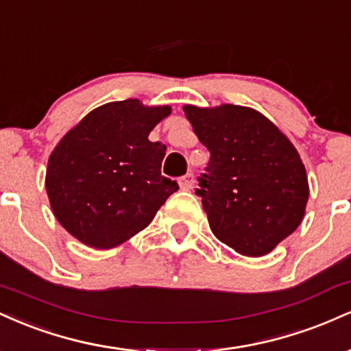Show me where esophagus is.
<instances>
[{
    "label": "esophagus",
    "mask_w": 351,
    "mask_h": 351,
    "mask_svg": "<svg viewBox=\"0 0 351 351\" xmlns=\"http://www.w3.org/2000/svg\"><path fill=\"white\" fill-rule=\"evenodd\" d=\"M178 183H180L181 189H189V188H193V184H195V176H193V173H188V175L181 176Z\"/></svg>",
    "instance_id": "1"
}]
</instances>
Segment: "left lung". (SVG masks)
<instances>
[{
    "mask_svg": "<svg viewBox=\"0 0 351 351\" xmlns=\"http://www.w3.org/2000/svg\"><path fill=\"white\" fill-rule=\"evenodd\" d=\"M209 150L198 176L209 228L243 256L271 252L304 217L308 183L293 145L263 114L247 107H184Z\"/></svg>",
    "mask_w": 351,
    "mask_h": 351,
    "instance_id": "8db88e82",
    "label": "left lung"
}]
</instances>
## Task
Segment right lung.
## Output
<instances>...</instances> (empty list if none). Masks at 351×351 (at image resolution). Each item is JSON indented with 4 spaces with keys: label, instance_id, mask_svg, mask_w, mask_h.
Returning <instances> with one entry per match:
<instances>
[{
    "label": "right lung",
    "instance_id": "1",
    "mask_svg": "<svg viewBox=\"0 0 351 351\" xmlns=\"http://www.w3.org/2000/svg\"><path fill=\"white\" fill-rule=\"evenodd\" d=\"M170 107L128 99L95 108L49 156L46 189L56 217L80 243L110 249L152 223L178 189L162 175L167 145L150 142Z\"/></svg>",
    "mask_w": 351,
    "mask_h": 351
}]
</instances>
